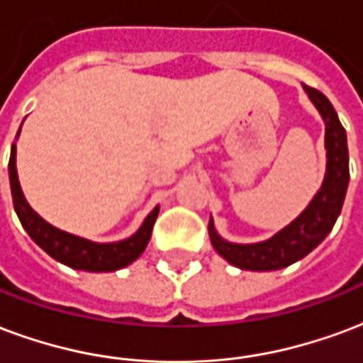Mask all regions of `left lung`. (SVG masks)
Wrapping results in <instances>:
<instances>
[{"instance_id":"left-lung-1","label":"left lung","mask_w":363,"mask_h":363,"mask_svg":"<svg viewBox=\"0 0 363 363\" xmlns=\"http://www.w3.org/2000/svg\"><path fill=\"white\" fill-rule=\"evenodd\" d=\"M303 91L308 92L309 100L315 104L325 121L327 172L315 197L286 228L259 243L226 242L214 230L213 218L208 220V236L216 253L226 259L230 265L243 271H277L303 259L327 238L342 211L350 179L346 131L329 98L308 84H303Z\"/></svg>"}]
</instances>
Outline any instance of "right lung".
<instances>
[{"label":"right lung","mask_w":363,"mask_h":363,"mask_svg":"<svg viewBox=\"0 0 363 363\" xmlns=\"http://www.w3.org/2000/svg\"><path fill=\"white\" fill-rule=\"evenodd\" d=\"M18 131H21V127H18ZM15 156H17V147L13 143L11 158H9V184H11L13 207H15V213H17L23 228L26 230V234L33 238L34 243L40 245L50 257H54L55 261H60L71 269H79V271L110 272L131 265L135 259L145 251L150 240V234H152L156 216H158V207L152 208V213L145 218L141 228L137 230L133 236L121 240V242L96 243L91 242V240H84V238L73 236V234H67V232L48 224L26 203L21 184H18L17 164H15L17 158Z\"/></svg>","instance_id":"1"}]
</instances>
